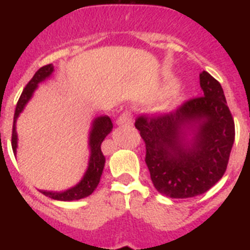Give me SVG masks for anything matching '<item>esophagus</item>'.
I'll list each match as a JSON object with an SVG mask.
<instances>
[{
	"instance_id": "esophagus-1",
	"label": "esophagus",
	"mask_w": 250,
	"mask_h": 250,
	"mask_svg": "<svg viewBox=\"0 0 250 250\" xmlns=\"http://www.w3.org/2000/svg\"><path fill=\"white\" fill-rule=\"evenodd\" d=\"M132 121H133L132 113L128 112V110H125V112H123L122 114L118 117V119H117V125H131Z\"/></svg>"
}]
</instances>
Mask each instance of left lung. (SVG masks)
<instances>
[{"mask_svg": "<svg viewBox=\"0 0 250 250\" xmlns=\"http://www.w3.org/2000/svg\"><path fill=\"white\" fill-rule=\"evenodd\" d=\"M204 94L176 110L143 114L136 128L146 145V161L153 186L173 199L201 195L227 171L235 125L220 83L200 74ZM191 135L190 140H188Z\"/></svg>", "mask_w": 250, "mask_h": 250, "instance_id": "8db88e82", "label": "left lung"}]
</instances>
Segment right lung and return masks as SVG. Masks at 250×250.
<instances>
[{"mask_svg": "<svg viewBox=\"0 0 250 250\" xmlns=\"http://www.w3.org/2000/svg\"><path fill=\"white\" fill-rule=\"evenodd\" d=\"M54 71L53 64L45 65L42 68L39 69L35 73L34 77L31 78L27 85L21 93V97L17 102L16 109H15L14 116V125H12V138H11V145H12V149L14 153H16L17 148V133H16V119L20 116V113L22 112L27 102L31 99L32 94H34L35 89L38 88V84L41 83L42 80L49 78ZM113 125L112 121L108 116H102L94 119L92 125V131H90V136H89V147H90V158H89L88 170H86L85 175L82 179V181L75 185L74 188H68V190L62 191V192H58V191H45L41 190V192L47 197H51L54 200L60 201H73L79 200L83 197L89 196L93 191L97 188L99 181H101L102 172H103L104 164H105V157H104L103 152L101 149V145L104 141V138L107 137L108 134L112 131Z\"/></svg>", "mask_w": 250, "mask_h": 250, "instance_id": "add662e5", "label": "right lung"}]
</instances>
